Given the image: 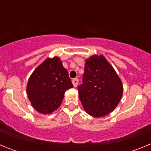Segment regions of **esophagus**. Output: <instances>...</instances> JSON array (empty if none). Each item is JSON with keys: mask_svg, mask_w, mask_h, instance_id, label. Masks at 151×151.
<instances>
[{"mask_svg": "<svg viewBox=\"0 0 151 151\" xmlns=\"http://www.w3.org/2000/svg\"><path fill=\"white\" fill-rule=\"evenodd\" d=\"M72 82H73L74 87H77V85H78V78H73V79L72 80Z\"/></svg>", "mask_w": 151, "mask_h": 151, "instance_id": "1", "label": "esophagus"}]
</instances>
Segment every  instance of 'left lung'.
I'll return each mask as SVG.
<instances>
[{
	"instance_id": "8db88e82",
	"label": "left lung",
	"mask_w": 151,
	"mask_h": 151,
	"mask_svg": "<svg viewBox=\"0 0 151 151\" xmlns=\"http://www.w3.org/2000/svg\"><path fill=\"white\" fill-rule=\"evenodd\" d=\"M78 96L83 108L93 117H103L114 110L122 98L123 85L111 64L101 54L85 60Z\"/></svg>"
}]
</instances>
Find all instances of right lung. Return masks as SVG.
<instances>
[{"label":"right lung","mask_w":151,"mask_h":151,"mask_svg":"<svg viewBox=\"0 0 151 151\" xmlns=\"http://www.w3.org/2000/svg\"><path fill=\"white\" fill-rule=\"evenodd\" d=\"M73 87L60 58H47L34 70L26 87L28 98L38 113L50 114L60 106L66 90Z\"/></svg>","instance_id":"1"}]
</instances>
